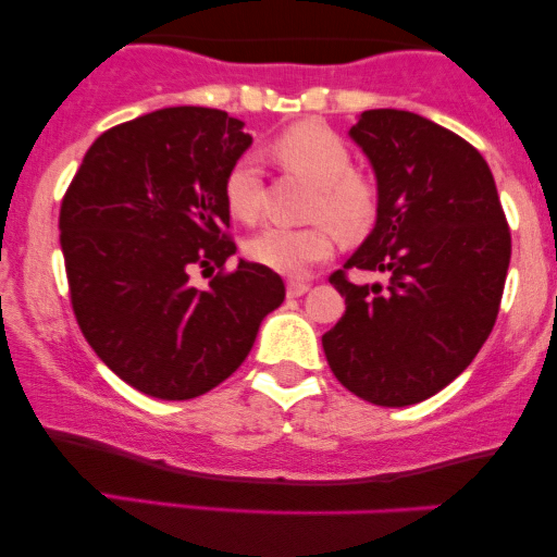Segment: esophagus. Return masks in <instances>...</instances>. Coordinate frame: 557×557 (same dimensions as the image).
<instances>
[{"label": "esophagus", "instance_id": "esophagus-1", "mask_svg": "<svg viewBox=\"0 0 557 557\" xmlns=\"http://www.w3.org/2000/svg\"><path fill=\"white\" fill-rule=\"evenodd\" d=\"M306 290H309V285H306V283H298V280H290V283H287V298H298V296H304Z\"/></svg>", "mask_w": 557, "mask_h": 557}]
</instances>
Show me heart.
<instances>
[{"label":"heart","instance_id":"b5f03b06","mask_svg":"<svg viewBox=\"0 0 557 557\" xmlns=\"http://www.w3.org/2000/svg\"><path fill=\"white\" fill-rule=\"evenodd\" d=\"M280 168L317 185L311 201V227H267L246 243L253 264L280 274H304L332 253V230L356 240L376 216V185L359 170L345 140L322 123H298L280 133L272 144ZM225 203L240 222H257L261 214V170L257 157H240L225 177ZM331 225L327 226L326 222Z\"/></svg>","mask_w":557,"mask_h":557}]
</instances>
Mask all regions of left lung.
<instances>
[{
	"label": "left lung",
	"mask_w": 557,
	"mask_h": 557,
	"mask_svg": "<svg viewBox=\"0 0 557 557\" xmlns=\"http://www.w3.org/2000/svg\"><path fill=\"white\" fill-rule=\"evenodd\" d=\"M350 138L376 177L374 230L330 277L345 296L322 335L343 387L374 406L432 398L474 361L495 327L510 230L495 177L469 140L403 110H369ZM345 269L382 271L356 286Z\"/></svg>",
	"instance_id": "1"
}]
</instances>
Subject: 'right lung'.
Instances as JSON below:
<instances>
[{
  "mask_svg": "<svg viewBox=\"0 0 557 557\" xmlns=\"http://www.w3.org/2000/svg\"><path fill=\"white\" fill-rule=\"evenodd\" d=\"M248 146L227 112L168 107L101 133L62 198L83 337L151 398L188 400L225 382L285 300L277 272L243 259L209 287L190 285V267H225L235 253L225 177Z\"/></svg>",
  "mask_w": 557,
  "mask_h": 557,
  "instance_id": "obj_1",
  "label": "right lung"
}]
</instances>
